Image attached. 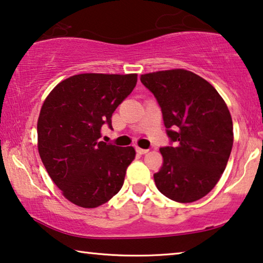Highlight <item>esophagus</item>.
I'll return each mask as SVG.
<instances>
[{"label":"esophagus","instance_id":"34e87169","mask_svg":"<svg viewBox=\"0 0 263 263\" xmlns=\"http://www.w3.org/2000/svg\"><path fill=\"white\" fill-rule=\"evenodd\" d=\"M136 151H137V154H139V155H145L148 152V150H146V148H140V147H136Z\"/></svg>","mask_w":263,"mask_h":263}]
</instances>
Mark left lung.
Instances as JSON below:
<instances>
[{
	"instance_id": "1",
	"label": "left lung",
	"mask_w": 263,
	"mask_h": 263,
	"mask_svg": "<svg viewBox=\"0 0 263 263\" xmlns=\"http://www.w3.org/2000/svg\"><path fill=\"white\" fill-rule=\"evenodd\" d=\"M154 93L174 146L159 148L157 189L179 203L198 201L216 185L232 152L233 120L226 101L210 82L176 68L140 76Z\"/></svg>"
}]
</instances>
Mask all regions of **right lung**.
Segmentation results:
<instances>
[{
    "mask_svg": "<svg viewBox=\"0 0 263 263\" xmlns=\"http://www.w3.org/2000/svg\"><path fill=\"white\" fill-rule=\"evenodd\" d=\"M137 84V74L84 73L54 87L37 119V150L49 177L73 204L97 208L119 193L132 146L100 142L101 126Z\"/></svg>",
    "mask_w": 263,
    "mask_h": 263,
    "instance_id": "right-lung-1",
    "label": "right lung"
}]
</instances>
